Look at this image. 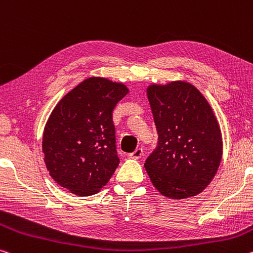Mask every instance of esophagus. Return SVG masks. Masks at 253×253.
<instances>
[{
	"instance_id": "esophagus-1",
	"label": "esophagus",
	"mask_w": 253,
	"mask_h": 253,
	"mask_svg": "<svg viewBox=\"0 0 253 253\" xmlns=\"http://www.w3.org/2000/svg\"><path fill=\"white\" fill-rule=\"evenodd\" d=\"M129 156L131 159H135V160H138V159H141L142 156H143V150L142 148H136V150L133 152V153H130L129 154Z\"/></svg>"
}]
</instances>
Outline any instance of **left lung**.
<instances>
[{
  "mask_svg": "<svg viewBox=\"0 0 253 253\" xmlns=\"http://www.w3.org/2000/svg\"><path fill=\"white\" fill-rule=\"evenodd\" d=\"M146 94L159 134L158 146L144 164L148 177L167 198L199 195L214 179L223 154L210 102L186 81L150 84Z\"/></svg>",
  "mask_w": 253,
  "mask_h": 253,
  "instance_id": "obj_1",
  "label": "left lung"
}]
</instances>
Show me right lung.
Here are the masks:
<instances>
[{
  "mask_svg": "<svg viewBox=\"0 0 253 253\" xmlns=\"http://www.w3.org/2000/svg\"><path fill=\"white\" fill-rule=\"evenodd\" d=\"M128 92L124 83L91 76L59 100L42 134L43 162L56 183L78 196L108 183L119 164L112 111Z\"/></svg>",
  "mask_w": 253,
  "mask_h": 253,
  "instance_id": "1",
  "label": "right lung"
}]
</instances>
